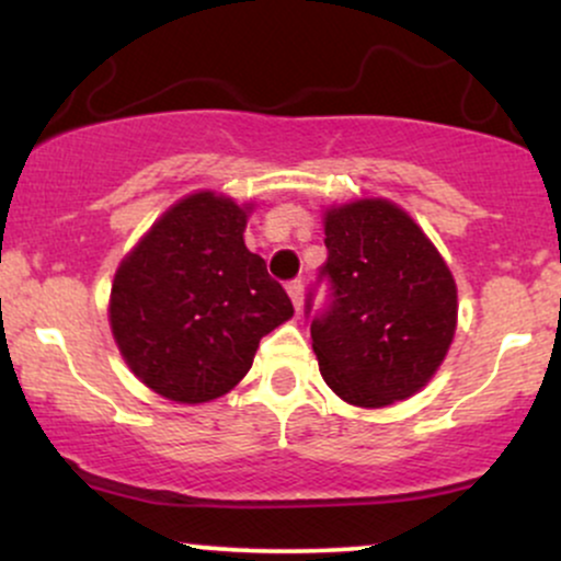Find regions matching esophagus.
<instances>
[{
	"mask_svg": "<svg viewBox=\"0 0 561 561\" xmlns=\"http://www.w3.org/2000/svg\"><path fill=\"white\" fill-rule=\"evenodd\" d=\"M287 295H289V300H293L295 311H300V306H302V282H300V279L289 282V285H287Z\"/></svg>",
	"mask_w": 561,
	"mask_h": 561,
	"instance_id": "34e87169",
	"label": "esophagus"
}]
</instances>
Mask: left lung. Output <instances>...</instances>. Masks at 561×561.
<instances>
[{"label": "left lung", "mask_w": 561, "mask_h": 561, "mask_svg": "<svg viewBox=\"0 0 561 561\" xmlns=\"http://www.w3.org/2000/svg\"><path fill=\"white\" fill-rule=\"evenodd\" d=\"M330 302L311 319L324 382L362 409L414 396L446 358L456 332V282L414 218L388 199L324 214ZM313 293L306 298L311 313Z\"/></svg>", "instance_id": "left-lung-1"}]
</instances>
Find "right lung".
I'll list each match as a JSON object with an SVG mask.
<instances>
[{
  "instance_id": "1",
  "label": "right lung",
  "mask_w": 561,
  "mask_h": 561,
  "mask_svg": "<svg viewBox=\"0 0 561 561\" xmlns=\"http://www.w3.org/2000/svg\"><path fill=\"white\" fill-rule=\"evenodd\" d=\"M248 210L216 192L179 199L121 261L111 327L128 369L158 396L205 403L248 375L293 302L244 248Z\"/></svg>"
}]
</instances>
